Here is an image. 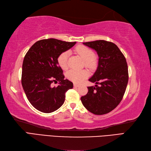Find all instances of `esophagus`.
<instances>
[{"instance_id":"34e87169","label":"esophagus","mask_w":151,"mask_h":151,"mask_svg":"<svg viewBox=\"0 0 151 151\" xmlns=\"http://www.w3.org/2000/svg\"><path fill=\"white\" fill-rule=\"evenodd\" d=\"M79 86V85L78 84H74V87L75 88H78Z\"/></svg>"}]
</instances>
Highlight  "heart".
<instances>
[{"mask_svg": "<svg viewBox=\"0 0 151 151\" xmlns=\"http://www.w3.org/2000/svg\"><path fill=\"white\" fill-rule=\"evenodd\" d=\"M75 52L84 60V65L88 68H93L96 65V60L93 57L94 53L88 47L84 45H78L75 49ZM69 55V51H65L61 53L58 57V63L63 70L68 67V57ZM67 77L70 81L78 84L82 82L85 78L88 77V73L86 70H77L70 69L67 73Z\"/></svg>", "mask_w": 151, "mask_h": 151, "instance_id": "b5f03b06", "label": "heart"}]
</instances>
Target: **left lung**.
I'll return each instance as SVG.
<instances>
[{
	"label": "left lung",
	"instance_id": "8db88e82",
	"mask_svg": "<svg viewBox=\"0 0 151 151\" xmlns=\"http://www.w3.org/2000/svg\"><path fill=\"white\" fill-rule=\"evenodd\" d=\"M95 50L99 65L89 81L100 86L88 87V93L81 97L84 106L95 115L108 114L120 103L129 81L126 58L116 45L105 40L83 43Z\"/></svg>",
	"mask_w": 151,
	"mask_h": 151
}]
</instances>
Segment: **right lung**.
<instances>
[{
  "mask_svg": "<svg viewBox=\"0 0 151 151\" xmlns=\"http://www.w3.org/2000/svg\"><path fill=\"white\" fill-rule=\"evenodd\" d=\"M75 44L53 38L41 40L27 52L22 63L21 83L28 100L37 110L43 113L56 111L65 101V92L73 88V82L64 79L57 59ZM58 81L59 86L53 87L52 83Z\"/></svg>",
  "mask_w": 151,
  "mask_h": 151,
  "instance_id": "obj_1",
  "label": "right lung"
}]
</instances>
